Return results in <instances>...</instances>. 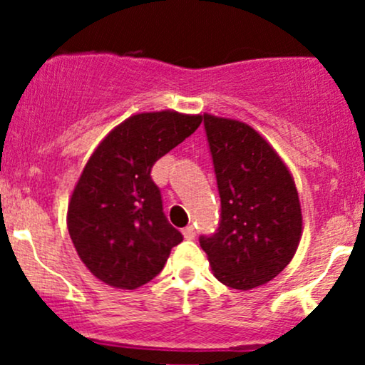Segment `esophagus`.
<instances>
[{"label":"esophagus","instance_id":"1","mask_svg":"<svg viewBox=\"0 0 365 365\" xmlns=\"http://www.w3.org/2000/svg\"><path fill=\"white\" fill-rule=\"evenodd\" d=\"M183 237L187 238V240H192V238H195V230L194 226H187V228H183Z\"/></svg>","mask_w":365,"mask_h":365}]
</instances>
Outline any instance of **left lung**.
<instances>
[{
    "mask_svg": "<svg viewBox=\"0 0 365 365\" xmlns=\"http://www.w3.org/2000/svg\"><path fill=\"white\" fill-rule=\"evenodd\" d=\"M221 197L216 233L200 237L212 273L237 290L261 287L290 264L302 237V209L290 170L259 132L204 113Z\"/></svg>",
    "mask_w": 365,
    "mask_h": 365,
    "instance_id": "1",
    "label": "left lung"
}]
</instances>
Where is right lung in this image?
<instances>
[{"label": "right lung", "mask_w": 365, "mask_h": 365, "mask_svg": "<svg viewBox=\"0 0 365 365\" xmlns=\"http://www.w3.org/2000/svg\"><path fill=\"white\" fill-rule=\"evenodd\" d=\"M202 115L137 113L115 127L87 161L68 202L75 250L103 283L133 290L161 273L183 240L163 212L150 178L159 158L199 128Z\"/></svg>", "instance_id": "add662e5"}]
</instances>
